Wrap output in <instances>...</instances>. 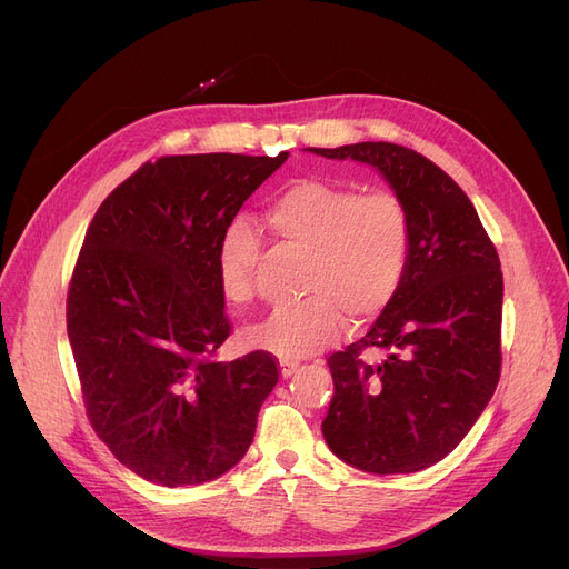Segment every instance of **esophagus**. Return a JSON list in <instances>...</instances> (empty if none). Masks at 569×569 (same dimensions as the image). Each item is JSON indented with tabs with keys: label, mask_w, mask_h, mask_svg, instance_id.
Segmentation results:
<instances>
[{
	"label": "esophagus",
	"mask_w": 569,
	"mask_h": 569,
	"mask_svg": "<svg viewBox=\"0 0 569 569\" xmlns=\"http://www.w3.org/2000/svg\"><path fill=\"white\" fill-rule=\"evenodd\" d=\"M299 370H301V363H293V361H280V375L284 377V380H287V377H291V375L299 372Z\"/></svg>",
	"instance_id": "esophagus-1"
}]
</instances>
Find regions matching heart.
<instances>
[{
  "instance_id": "obj_1",
  "label": "heart",
  "mask_w": 569,
  "mask_h": 569,
  "mask_svg": "<svg viewBox=\"0 0 569 569\" xmlns=\"http://www.w3.org/2000/svg\"><path fill=\"white\" fill-rule=\"evenodd\" d=\"M263 224L303 252L301 301L273 310L248 340L282 359H306L331 345L345 323L380 317L398 293L412 257V214L393 189L361 192L329 178L287 182L268 201ZM259 242L246 222L224 233L214 276L224 299L246 308L257 296Z\"/></svg>"
}]
</instances>
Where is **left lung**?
Masks as SVG:
<instances>
[{
    "mask_svg": "<svg viewBox=\"0 0 569 569\" xmlns=\"http://www.w3.org/2000/svg\"><path fill=\"white\" fill-rule=\"evenodd\" d=\"M380 171L412 214V257L389 308L329 357L323 440L375 475L419 472L453 451L500 380L502 270L479 214L438 164L396 143L308 148ZM380 350V362L362 355Z\"/></svg>",
    "mask_w": 569,
    "mask_h": 569,
    "instance_id": "1",
    "label": "left lung"
}]
</instances>
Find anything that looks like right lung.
I'll list each match as a JSON object with an SVG mask.
<instances>
[{"label": "right lung", "mask_w": 569, "mask_h": 569, "mask_svg": "<svg viewBox=\"0 0 569 569\" xmlns=\"http://www.w3.org/2000/svg\"><path fill=\"white\" fill-rule=\"evenodd\" d=\"M289 152L169 154L103 199L78 252L67 333L86 412L122 466L159 486L218 479L252 445L280 363L218 351L231 333L214 257Z\"/></svg>", "instance_id": "obj_1"}]
</instances>
